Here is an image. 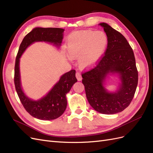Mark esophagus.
<instances>
[{
  "instance_id": "1",
  "label": "esophagus",
  "mask_w": 153,
  "mask_h": 153,
  "mask_svg": "<svg viewBox=\"0 0 153 153\" xmlns=\"http://www.w3.org/2000/svg\"><path fill=\"white\" fill-rule=\"evenodd\" d=\"M76 77L77 80H78V81H81V80H82V75H80V73H79L77 72V73H76Z\"/></svg>"
}]
</instances>
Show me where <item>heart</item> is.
Masks as SVG:
<instances>
[{"label": "heart", "mask_w": 153, "mask_h": 153, "mask_svg": "<svg viewBox=\"0 0 153 153\" xmlns=\"http://www.w3.org/2000/svg\"><path fill=\"white\" fill-rule=\"evenodd\" d=\"M108 36L103 31L80 30L69 35L66 52L71 59H77L82 69L94 66L103 56L107 48Z\"/></svg>", "instance_id": "1"}]
</instances>
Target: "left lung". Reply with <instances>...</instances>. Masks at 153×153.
Masks as SVG:
<instances>
[{"label":"left lung","mask_w":153,"mask_h":153,"mask_svg":"<svg viewBox=\"0 0 153 153\" xmlns=\"http://www.w3.org/2000/svg\"><path fill=\"white\" fill-rule=\"evenodd\" d=\"M108 36L105 54L97 66L83 73L87 99L96 111L115 114L127 108L132 101L138 84V71L133 50L120 32L106 23H100ZM116 75L120 82L117 89L109 91L105 85L110 76Z\"/></svg>","instance_id":"left-lung-1"}]
</instances>
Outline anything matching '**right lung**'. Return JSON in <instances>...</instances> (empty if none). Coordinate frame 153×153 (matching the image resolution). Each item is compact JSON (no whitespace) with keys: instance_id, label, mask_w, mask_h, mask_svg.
I'll use <instances>...</instances> for the list:
<instances>
[{"instance_id":"1","label":"right lung","mask_w":153,"mask_h":153,"mask_svg":"<svg viewBox=\"0 0 153 153\" xmlns=\"http://www.w3.org/2000/svg\"><path fill=\"white\" fill-rule=\"evenodd\" d=\"M64 31V29L60 28H34L23 39L16 58L14 81L18 96L27 112L32 117L40 120L55 119L64 112L67 106L66 94L77 82L76 71L72 69L64 73L47 94L35 100L29 98L22 87L20 58L25 50L35 42L48 43L59 48L63 39Z\"/></svg>"}]
</instances>
